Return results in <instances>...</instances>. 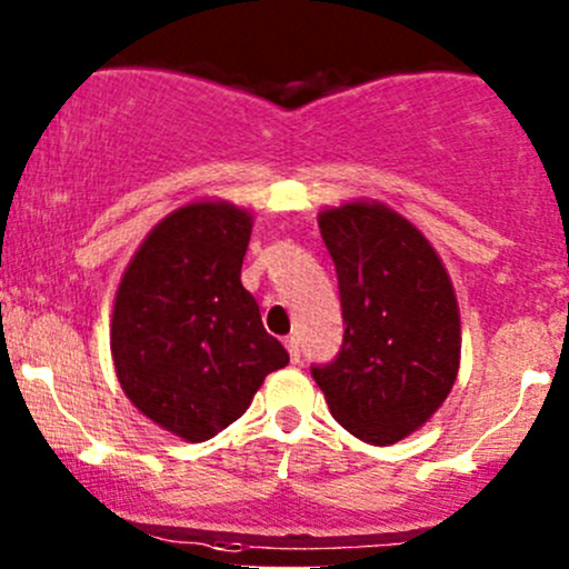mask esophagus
Segmentation results:
<instances>
[{
  "label": "esophagus",
  "mask_w": 569,
  "mask_h": 569,
  "mask_svg": "<svg viewBox=\"0 0 569 569\" xmlns=\"http://www.w3.org/2000/svg\"><path fill=\"white\" fill-rule=\"evenodd\" d=\"M286 349H289L291 363H300V341H297V336L286 338Z\"/></svg>",
  "instance_id": "obj_1"
}]
</instances>
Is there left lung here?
<instances>
[{
	"label": "left lung",
	"mask_w": 569,
	"mask_h": 569,
	"mask_svg": "<svg viewBox=\"0 0 569 569\" xmlns=\"http://www.w3.org/2000/svg\"><path fill=\"white\" fill-rule=\"evenodd\" d=\"M336 263L343 341L311 375L332 418L355 438L388 446L416 432L460 369V311L432 244L380 203L321 211Z\"/></svg>",
	"instance_id": "8db88e82"
}]
</instances>
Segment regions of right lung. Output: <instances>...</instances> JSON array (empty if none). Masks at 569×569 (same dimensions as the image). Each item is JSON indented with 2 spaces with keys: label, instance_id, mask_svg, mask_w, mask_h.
Instances as JSON below:
<instances>
[{
  "label": "right lung",
  "instance_id": "right-lung-1",
  "mask_svg": "<svg viewBox=\"0 0 569 569\" xmlns=\"http://www.w3.org/2000/svg\"><path fill=\"white\" fill-rule=\"evenodd\" d=\"M250 214L192 203L164 217L131 258L112 313L120 388L183 440L214 438L250 407L289 352L242 286Z\"/></svg>",
  "mask_w": 569,
  "mask_h": 569
}]
</instances>
